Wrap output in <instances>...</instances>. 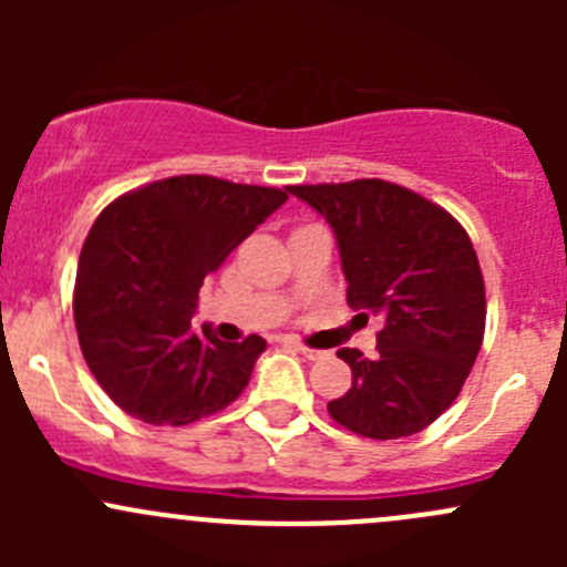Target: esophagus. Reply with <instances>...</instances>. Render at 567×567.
<instances>
[{"instance_id":"1","label":"esophagus","mask_w":567,"mask_h":567,"mask_svg":"<svg viewBox=\"0 0 567 567\" xmlns=\"http://www.w3.org/2000/svg\"><path fill=\"white\" fill-rule=\"evenodd\" d=\"M293 348L301 353V357H307V359H323L326 357V351H318V348L305 346V342H293Z\"/></svg>"}]
</instances>
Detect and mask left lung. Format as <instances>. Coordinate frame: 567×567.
Wrapping results in <instances>:
<instances>
[{
  "mask_svg": "<svg viewBox=\"0 0 567 567\" xmlns=\"http://www.w3.org/2000/svg\"><path fill=\"white\" fill-rule=\"evenodd\" d=\"M331 225L348 305L381 318L375 357L340 348L351 390L331 420L368 439L414 436L444 414L483 346L485 285L466 230L431 199L398 183L290 186Z\"/></svg>",
  "mask_w": 567,
  "mask_h": 567,
  "instance_id": "8db88e82",
  "label": "left lung"
}]
</instances>
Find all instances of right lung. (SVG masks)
Listing matches in <instances>:
<instances>
[{"mask_svg":"<svg viewBox=\"0 0 567 567\" xmlns=\"http://www.w3.org/2000/svg\"><path fill=\"white\" fill-rule=\"evenodd\" d=\"M288 199V188L175 175L101 210L79 255L73 318L109 398L147 425H188L230 405L266 340L192 329L205 277Z\"/></svg>","mask_w":567,"mask_h":567,"instance_id":"1","label":"right lung"}]
</instances>
